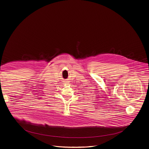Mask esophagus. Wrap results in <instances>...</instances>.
Returning <instances> with one entry per match:
<instances>
[{
  "mask_svg": "<svg viewBox=\"0 0 149 149\" xmlns=\"http://www.w3.org/2000/svg\"><path fill=\"white\" fill-rule=\"evenodd\" d=\"M64 84H65V83H67V82H66V81H64Z\"/></svg>",
  "mask_w": 149,
  "mask_h": 149,
  "instance_id": "34e87169",
  "label": "esophagus"
}]
</instances>
